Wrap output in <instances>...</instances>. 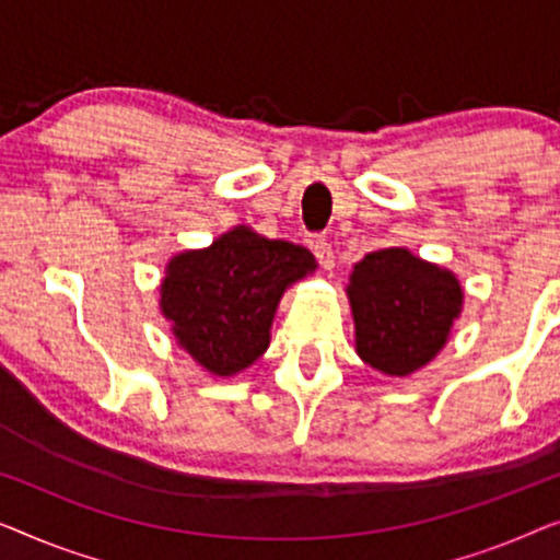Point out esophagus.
I'll use <instances>...</instances> for the list:
<instances>
[{"mask_svg":"<svg viewBox=\"0 0 560 560\" xmlns=\"http://www.w3.org/2000/svg\"><path fill=\"white\" fill-rule=\"evenodd\" d=\"M312 250H314V256H317V261L325 266V269H332V266H335L332 243H327L325 238H317L312 243Z\"/></svg>","mask_w":560,"mask_h":560,"instance_id":"1","label":"esophagus"}]
</instances>
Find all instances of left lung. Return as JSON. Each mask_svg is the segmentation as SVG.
I'll use <instances>...</instances> for the list:
<instances>
[{
    "label": "left lung",
    "mask_w": 560,
    "mask_h": 560,
    "mask_svg": "<svg viewBox=\"0 0 560 560\" xmlns=\"http://www.w3.org/2000/svg\"><path fill=\"white\" fill-rule=\"evenodd\" d=\"M355 350L385 375H411L439 355L462 312L452 271L408 248H381L355 264L348 283Z\"/></svg>",
    "instance_id": "1"
}]
</instances>
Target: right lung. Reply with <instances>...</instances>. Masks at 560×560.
<instances>
[{"label": "right lung", "mask_w": 560, "mask_h": 560, "mask_svg": "<svg viewBox=\"0 0 560 560\" xmlns=\"http://www.w3.org/2000/svg\"><path fill=\"white\" fill-rule=\"evenodd\" d=\"M317 269L304 246L235 225L202 250L167 264L162 314L179 348L212 375H235L264 355L287 287Z\"/></svg>", "instance_id": "right-lung-1"}]
</instances>
